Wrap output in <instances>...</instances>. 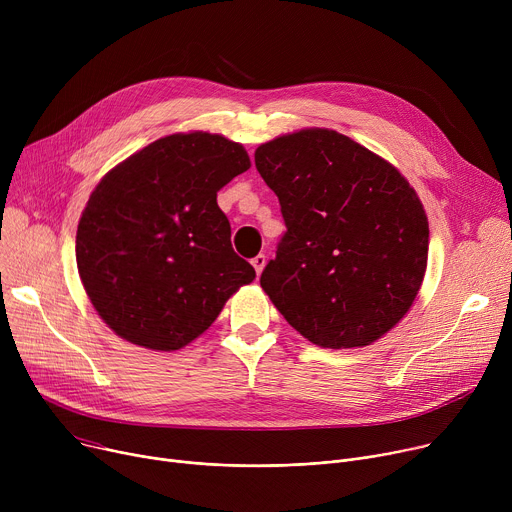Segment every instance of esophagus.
I'll return each mask as SVG.
<instances>
[{
    "label": "esophagus",
    "mask_w": 512,
    "mask_h": 512,
    "mask_svg": "<svg viewBox=\"0 0 512 512\" xmlns=\"http://www.w3.org/2000/svg\"><path fill=\"white\" fill-rule=\"evenodd\" d=\"M253 267H255V271H257V275L263 271V267H265V255H257V257H253Z\"/></svg>",
    "instance_id": "1"
}]
</instances>
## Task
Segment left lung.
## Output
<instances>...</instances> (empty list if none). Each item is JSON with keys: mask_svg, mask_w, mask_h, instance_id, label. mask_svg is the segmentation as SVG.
I'll use <instances>...</instances> for the list:
<instances>
[{"mask_svg": "<svg viewBox=\"0 0 512 512\" xmlns=\"http://www.w3.org/2000/svg\"><path fill=\"white\" fill-rule=\"evenodd\" d=\"M286 235L261 288L324 349L365 347L410 310L423 286L429 220L406 177L331 128L282 134L255 151Z\"/></svg>", "mask_w": 512, "mask_h": 512, "instance_id": "obj_1", "label": "left lung"}]
</instances>
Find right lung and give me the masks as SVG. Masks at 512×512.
Here are the masks:
<instances>
[{
  "mask_svg": "<svg viewBox=\"0 0 512 512\" xmlns=\"http://www.w3.org/2000/svg\"><path fill=\"white\" fill-rule=\"evenodd\" d=\"M251 167L241 143L177 132L110 169L81 212L75 257L100 318L124 341L177 351L255 280L216 194Z\"/></svg>",
  "mask_w": 512,
  "mask_h": 512,
  "instance_id": "obj_1",
  "label": "right lung"
}]
</instances>
